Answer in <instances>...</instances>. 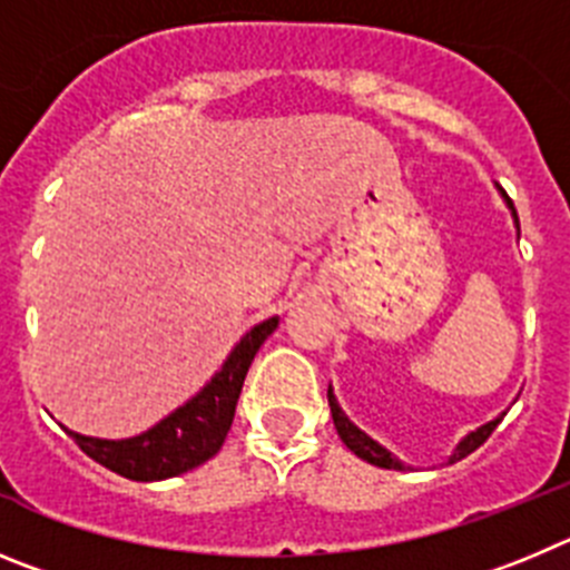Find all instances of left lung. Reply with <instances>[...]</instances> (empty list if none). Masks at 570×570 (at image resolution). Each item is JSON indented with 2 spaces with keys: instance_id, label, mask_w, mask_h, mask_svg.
Segmentation results:
<instances>
[{
  "instance_id": "8db88e82",
  "label": "left lung",
  "mask_w": 570,
  "mask_h": 570,
  "mask_svg": "<svg viewBox=\"0 0 570 570\" xmlns=\"http://www.w3.org/2000/svg\"><path fill=\"white\" fill-rule=\"evenodd\" d=\"M500 193H502V189H500ZM502 198H505V204H509L511 218H514V227L520 229V218H517L514 204H511V198L505 196V193H502ZM326 397H330L332 420H335L337 434H341V440H343V443H346V449L352 451V454H357V458L366 460V463H372V465H381V469H394V471H406L409 469V465H403L397 458H394L392 451L383 449V445L377 443V440H372L366 432H361V429H357V425L352 423V420H348L346 414H343V409L337 406V397H335V392H332V386H330V392H326ZM502 414H505V412H502ZM502 414H500V417L489 420V423H485V425H480V429H474V432L465 434V438L458 443V449L451 451L449 463H458V460L469 458V454L474 449H480V445H483L485 440H489V434L497 429V423H500V420H502Z\"/></svg>"
}]
</instances>
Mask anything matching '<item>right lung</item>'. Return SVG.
Returning <instances> with one entry per match:
<instances>
[{
    "instance_id": "1",
    "label": "right lung",
    "mask_w": 570,
    "mask_h": 570,
    "mask_svg": "<svg viewBox=\"0 0 570 570\" xmlns=\"http://www.w3.org/2000/svg\"><path fill=\"white\" fill-rule=\"evenodd\" d=\"M275 330H278V315L266 317L258 326H253L235 343L224 366L213 374V381L196 397H189L184 406H178L176 412L158 420L153 429L136 434V438L101 440L70 432L65 425L61 429L79 443L87 458H94L96 463L127 476V480L153 483V480H170V476L187 474V471L198 469L209 458H215L224 445L249 363H253L261 343Z\"/></svg>"
}]
</instances>
